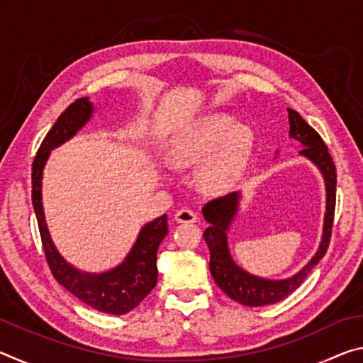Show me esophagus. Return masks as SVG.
<instances>
[{"label":"esophagus","mask_w":363,"mask_h":363,"mask_svg":"<svg viewBox=\"0 0 363 363\" xmlns=\"http://www.w3.org/2000/svg\"><path fill=\"white\" fill-rule=\"evenodd\" d=\"M174 220H176V223H179V224L196 223V213H194L192 210H187V208H182V210L176 211Z\"/></svg>","instance_id":"obj_1"}]
</instances>
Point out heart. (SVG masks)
Here are the masks:
<instances>
[{
  "label": "heart",
  "instance_id": "obj_1",
  "mask_svg": "<svg viewBox=\"0 0 363 363\" xmlns=\"http://www.w3.org/2000/svg\"><path fill=\"white\" fill-rule=\"evenodd\" d=\"M253 133L237 125L233 116L214 113L200 118L174 138L169 155L176 164L195 167L196 186L208 195L219 196L235 187L247 168Z\"/></svg>",
  "mask_w": 363,
  "mask_h": 363
}]
</instances>
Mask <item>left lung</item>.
Segmentation results:
<instances>
[{
  "instance_id": "obj_1",
  "label": "left lung",
  "mask_w": 363,
  "mask_h": 363,
  "mask_svg": "<svg viewBox=\"0 0 363 363\" xmlns=\"http://www.w3.org/2000/svg\"><path fill=\"white\" fill-rule=\"evenodd\" d=\"M288 121H290V133L288 134H290L291 139L298 140L301 149H303L299 150V155L314 164L325 182V218L322 238L315 255L311 257L309 262L303 269H299L296 274L286 279L275 280L250 274L233 261L229 248V237H227L233 219L237 218L242 192H232L225 196H220V199L211 200L201 210L206 223L210 224L203 233V238L208 248H210V270L213 279L227 296L243 306H269L290 296L294 290H298L301 286L311 270L320 262L330 245L336 203L335 163L318 133L307 125L296 110L288 108Z\"/></svg>"
}]
</instances>
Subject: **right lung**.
I'll use <instances>...</instances> for the list:
<instances>
[{"label":"right lung","mask_w":363,"mask_h":363,"mask_svg":"<svg viewBox=\"0 0 363 363\" xmlns=\"http://www.w3.org/2000/svg\"><path fill=\"white\" fill-rule=\"evenodd\" d=\"M94 104L89 97L77 99L59 116L46 134L32 168V201L49 269L60 285L84 304L106 314L123 315L140 304L157 285V251L168 233L167 214L147 223L139 230L130 253L118 266L106 272H84L65 259L54 245L43 208V171L51 150L70 140L91 120Z\"/></svg>","instance_id":"obj_1"}]
</instances>
